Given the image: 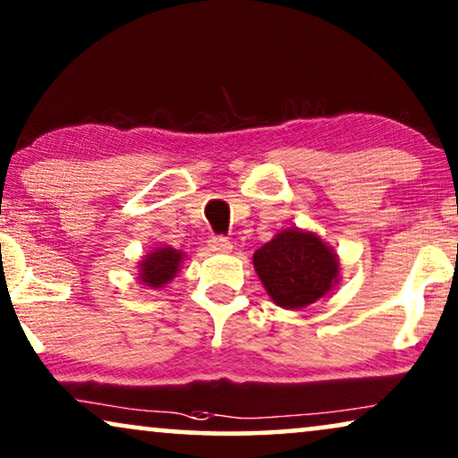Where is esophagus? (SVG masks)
Masks as SVG:
<instances>
[{"instance_id": "1", "label": "esophagus", "mask_w": 458, "mask_h": 458, "mask_svg": "<svg viewBox=\"0 0 458 458\" xmlns=\"http://www.w3.org/2000/svg\"><path fill=\"white\" fill-rule=\"evenodd\" d=\"M208 246L212 252H216V254H227L233 250V243H231L229 237H225V235H212L208 240Z\"/></svg>"}]
</instances>
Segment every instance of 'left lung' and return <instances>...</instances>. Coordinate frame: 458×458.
<instances>
[{"label": "left lung", "instance_id": "left-lung-1", "mask_svg": "<svg viewBox=\"0 0 458 458\" xmlns=\"http://www.w3.org/2000/svg\"><path fill=\"white\" fill-rule=\"evenodd\" d=\"M254 268L275 304L304 309L334 287L340 262L317 235L285 229L256 250Z\"/></svg>", "mask_w": 458, "mask_h": 458}]
</instances>
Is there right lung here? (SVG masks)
Instances as JSON below:
<instances>
[{"mask_svg":"<svg viewBox=\"0 0 458 458\" xmlns=\"http://www.w3.org/2000/svg\"><path fill=\"white\" fill-rule=\"evenodd\" d=\"M181 252L173 248H158L141 262L140 279L149 287H162L174 277L181 265Z\"/></svg>","mask_w":458,"mask_h":458,"instance_id":"right-lung-1","label":"right lung"}]
</instances>
